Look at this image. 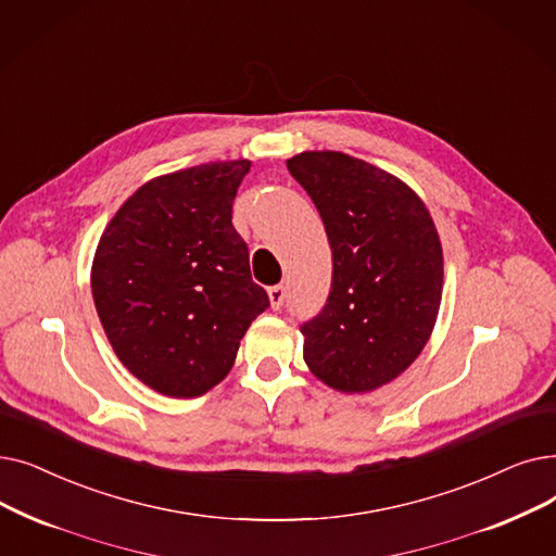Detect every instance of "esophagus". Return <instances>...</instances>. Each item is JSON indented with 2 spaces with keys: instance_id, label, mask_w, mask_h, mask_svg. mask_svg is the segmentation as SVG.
I'll list each match as a JSON object with an SVG mask.
<instances>
[{
  "instance_id": "esophagus-1",
  "label": "esophagus",
  "mask_w": 556,
  "mask_h": 556,
  "mask_svg": "<svg viewBox=\"0 0 556 556\" xmlns=\"http://www.w3.org/2000/svg\"><path fill=\"white\" fill-rule=\"evenodd\" d=\"M268 298H270V306H273V308H281L283 298H286V288H283V286H273V288H268Z\"/></svg>"
}]
</instances>
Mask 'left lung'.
Returning a JSON list of instances; mask_svg holds the SVG:
<instances>
[{"label": "left lung", "mask_w": 556, "mask_h": 556, "mask_svg": "<svg viewBox=\"0 0 556 556\" xmlns=\"http://www.w3.org/2000/svg\"><path fill=\"white\" fill-rule=\"evenodd\" d=\"M286 165L316 204L333 261L327 304L300 327L304 361L336 391H375L414 364L437 325V227L412 188L366 161L302 152Z\"/></svg>", "instance_id": "obj_1"}]
</instances>
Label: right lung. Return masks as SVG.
I'll use <instances>...</instances> for the list:
<instances>
[{"label": "right lung", "instance_id": "add662e5", "mask_svg": "<svg viewBox=\"0 0 556 556\" xmlns=\"http://www.w3.org/2000/svg\"><path fill=\"white\" fill-rule=\"evenodd\" d=\"M250 161L152 179L115 213L92 261V300L127 370L170 397L223 381L252 320L270 306L231 225Z\"/></svg>", "mask_w": 556, "mask_h": 556}]
</instances>
